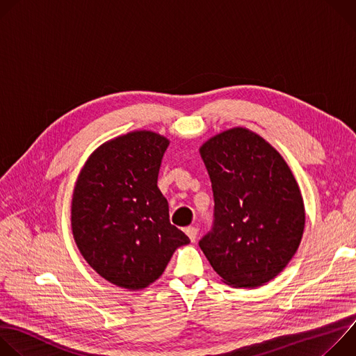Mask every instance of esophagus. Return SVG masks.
<instances>
[{
  "mask_svg": "<svg viewBox=\"0 0 356 356\" xmlns=\"http://www.w3.org/2000/svg\"><path fill=\"white\" fill-rule=\"evenodd\" d=\"M186 234H187V236L190 238V241H191V242H195V238H197L198 229H197L195 227H188V228H186Z\"/></svg>",
  "mask_w": 356,
  "mask_h": 356,
  "instance_id": "1",
  "label": "esophagus"
}]
</instances>
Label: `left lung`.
I'll return each instance as SVG.
<instances>
[{
  "label": "left lung",
  "instance_id": "left-lung-1",
  "mask_svg": "<svg viewBox=\"0 0 356 356\" xmlns=\"http://www.w3.org/2000/svg\"><path fill=\"white\" fill-rule=\"evenodd\" d=\"M214 193V222L198 242L234 287L276 277L296 253L306 216L287 163L259 135L225 131L200 147Z\"/></svg>",
  "mask_w": 356,
  "mask_h": 356
}]
</instances>
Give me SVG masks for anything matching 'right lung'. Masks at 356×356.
<instances>
[{"label":"right lung","instance_id":"right-lung-1","mask_svg":"<svg viewBox=\"0 0 356 356\" xmlns=\"http://www.w3.org/2000/svg\"><path fill=\"white\" fill-rule=\"evenodd\" d=\"M169 140L136 131L99 146L84 165L72 201V229L87 264L129 290L154 283L173 252L190 242L170 224L158 175Z\"/></svg>","mask_w":356,"mask_h":356}]
</instances>
